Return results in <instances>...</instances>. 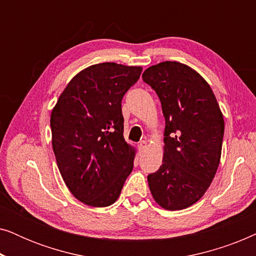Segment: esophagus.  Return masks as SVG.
Returning a JSON list of instances; mask_svg holds the SVG:
<instances>
[{
  "label": "esophagus",
  "mask_w": 256,
  "mask_h": 256,
  "mask_svg": "<svg viewBox=\"0 0 256 256\" xmlns=\"http://www.w3.org/2000/svg\"><path fill=\"white\" fill-rule=\"evenodd\" d=\"M146 146H148V143H146V141H141V142L138 143V149L141 150V152H143V150H146Z\"/></svg>",
  "instance_id": "obj_1"
}]
</instances>
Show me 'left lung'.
I'll return each mask as SVG.
<instances>
[{
    "mask_svg": "<svg viewBox=\"0 0 256 256\" xmlns=\"http://www.w3.org/2000/svg\"><path fill=\"white\" fill-rule=\"evenodd\" d=\"M142 78L156 90L166 118L163 163L148 176L150 192L164 210L186 208L204 196L218 169L222 113L208 82L190 66L163 62Z\"/></svg>",
    "mask_w": 256,
    "mask_h": 256,
    "instance_id": "obj_1",
    "label": "left lung"
}]
</instances>
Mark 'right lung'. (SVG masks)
Returning a JSON list of instances; mask_svg holds the SVG:
<instances>
[{
    "instance_id": "obj_1",
    "label": "right lung",
    "mask_w": 256,
    "mask_h": 256,
    "mask_svg": "<svg viewBox=\"0 0 256 256\" xmlns=\"http://www.w3.org/2000/svg\"><path fill=\"white\" fill-rule=\"evenodd\" d=\"M141 72L116 62L90 65L70 80L51 112L58 169L85 205L114 204L132 172L136 149L124 138L121 101Z\"/></svg>"
}]
</instances>
